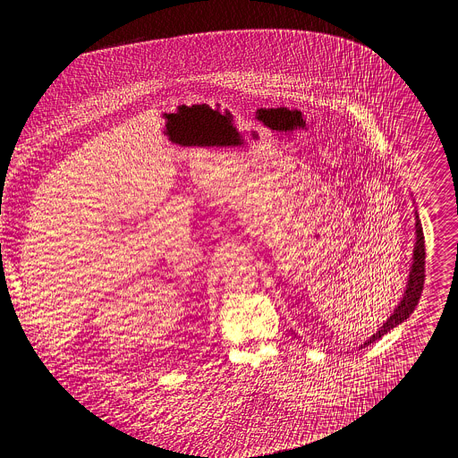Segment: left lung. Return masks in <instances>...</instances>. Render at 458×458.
Returning <instances> with one entry per match:
<instances>
[{
	"label": "left lung",
	"mask_w": 458,
	"mask_h": 458,
	"mask_svg": "<svg viewBox=\"0 0 458 458\" xmlns=\"http://www.w3.org/2000/svg\"><path fill=\"white\" fill-rule=\"evenodd\" d=\"M412 256H414L412 258V267H411V272H409V284H407L403 300L400 301V306L394 310L390 318L377 329V333H374L372 337L369 339V343H364L362 346H369V344L376 343L392 327H395L398 324H402L403 320H407L409 315L418 306V300L421 296L423 282H425V239H423V230H421V225H420V219H418V211H416V245H414Z\"/></svg>",
	"instance_id": "8db88e82"
}]
</instances>
